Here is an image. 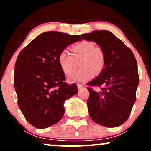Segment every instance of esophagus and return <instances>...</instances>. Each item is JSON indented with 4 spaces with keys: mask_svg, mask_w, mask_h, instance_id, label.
Listing matches in <instances>:
<instances>
[{
    "mask_svg": "<svg viewBox=\"0 0 151 151\" xmlns=\"http://www.w3.org/2000/svg\"><path fill=\"white\" fill-rule=\"evenodd\" d=\"M77 86H78V89H79V90L83 89V88L84 87V84H77Z\"/></svg>",
    "mask_w": 151,
    "mask_h": 151,
    "instance_id": "obj_1",
    "label": "esophagus"
}]
</instances>
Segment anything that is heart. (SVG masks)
Wrapping results in <instances>:
<instances>
[{
	"instance_id": "obj_1",
	"label": "heart",
	"mask_w": 151,
	"mask_h": 151,
	"mask_svg": "<svg viewBox=\"0 0 151 151\" xmlns=\"http://www.w3.org/2000/svg\"><path fill=\"white\" fill-rule=\"evenodd\" d=\"M72 55L66 50H62L58 55V62L62 70L69 74L75 70L79 62L81 67L68 77L70 82H84L101 72L105 66V56L102 50L95 47L94 43L82 40L71 47Z\"/></svg>"
}]
</instances>
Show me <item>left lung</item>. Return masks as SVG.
<instances>
[{
	"label": "left lung",
	"mask_w": 151,
	"mask_h": 151,
	"mask_svg": "<svg viewBox=\"0 0 151 151\" xmlns=\"http://www.w3.org/2000/svg\"><path fill=\"white\" fill-rule=\"evenodd\" d=\"M80 36L96 42L105 56L99 76L87 83L90 117L106 127L120 126L129 119L136 98L139 76L134 55L110 31L94 30ZM91 86H99L100 90L94 91Z\"/></svg>",
	"instance_id": "left-lung-1"
}]
</instances>
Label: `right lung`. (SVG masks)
<instances>
[{"label":"right lung","mask_w":151,"mask_h":151,"mask_svg":"<svg viewBox=\"0 0 151 151\" xmlns=\"http://www.w3.org/2000/svg\"><path fill=\"white\" fill-rule=\"evenodd\" d=\"M79 40V35L45 32L18 55L14 77L18 104L26 120L37 129H45L61 120L64 102L78 92L77 84L66 83L58 55Z\"/></svg>","instance_id":"1"}]
</instances>
